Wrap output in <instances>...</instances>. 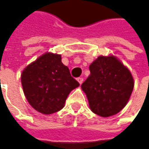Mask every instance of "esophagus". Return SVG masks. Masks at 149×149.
<instances>
[{
	"mask_svg": "<svg viewBox=\"0 0 149 149\" xmlns=\"http://www.w3.org/2000/svg\"><path fill=\"white\" fill-rule=\"evenodd\" d=\"M77 80H78V82L80 84L84 82V79L82 77H79L77 79Z\"/></svg>",
	"mask_w": 149,
	"mask_h": 149,
	"instance_id": "esophagus-1",
	"label": "esophagus"
}]
</instances>
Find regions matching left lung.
<instances>
[{
	"label": "left lung",
	"mask_w": 149,
	"mask_h": 149,
	"mask_svg": "<svg viewBox=\"0 0 149 149\" xmlns=\"http://www.w3.org/2000/svg\"><path fill=\"white\" fill-rule=\"evenodd\" d=\"M90 75L81 88L89 107L101 117L120 112L134 89V79L129 70L113 56H100L89 65Z\"/></svg>",
	"instance_id": "8db88e82"
}]
</instances>
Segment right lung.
<instances>
[{"label": "right lung", "instance_id": "1", "mask_svg": "<svg viewBox=\"0 0 149 149\" xmlns=\"http://www.w3.org/2000/svg\"><path fill=\"white\" fill-rule=\"evenodd\" d=\"M21 84L30 104L44 114L62 109L70 91L79 86L61 62V56L52 53L43 54L27 66Z\"/></svg>", "mask_w": 149, "mask_h": 149}]
</instances>
